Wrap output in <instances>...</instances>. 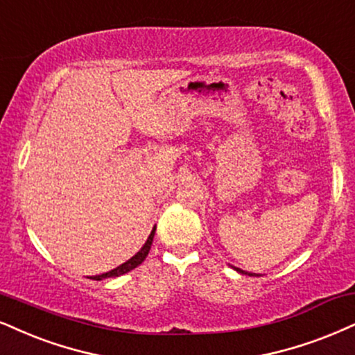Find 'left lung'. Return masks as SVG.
I'll return each mask as SVG.
<instances>
[{
	"label": "left lung",
	"instance_id": "left-lung-1",
	"mask_svg": "<svg viewBox=\"0 0 355 355\" xmlns=\"http://www.w3.org/2000/svg\"><path fill=\"white\" fill-rule=\"evenodd\" d=\"M232 268H234L235 271H239L240 275H248V277H258L257 273H248V271H243V270H240V268H237V266H232Z\"/></svg>",
	"mask_w": 355,
	"mask_h": 355
}]
</instances>
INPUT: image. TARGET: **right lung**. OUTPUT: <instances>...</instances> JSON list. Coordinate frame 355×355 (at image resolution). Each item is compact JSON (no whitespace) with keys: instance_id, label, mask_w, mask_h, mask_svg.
Wrapping results in <instances>:
<instances>
[{"instance_id":"1","label":"right lung","mask_w":355,"mask_h":355,"mask_svg":"<svg viewBox=\"0 0 355 355\" xmlns=\"http://www.w3.org/2000/svg\"><path fill=\"white\" fill-rule=\"evenodd\" d=\"M155 232H156V225L153 227L150 237H148L146 242L141 248H139V252H137V255H133L130 258V260H126L125 263H121L120 266H116V268H113L110 271H107V273H102V275H97V277H94V279H103V278H115V277H120V275H125L128 273V271L135 270L138 265L143 263L144 258L148 257V253H150V248H151V243H153V239H155Z\"/></svg>"}]
</instances>
